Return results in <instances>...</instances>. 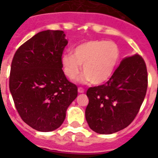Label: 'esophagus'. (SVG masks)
Wrapping results in <instances>:
<instances>
[{"label":"esophagus","mask_w":158,"mask_h":158,"mask_svg":"<svg viewBox=\"0 0 158 158\" xmlns=\"http://www.w3.org/2000/svg\"><path fill=\"white\" fill-rule=\"evenodd\" d=\"M78 92H79V94H84V89H83V88H79V89H78Z\"/></svg>","instance_id":"esophagus-1"}]
</instances>
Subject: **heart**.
Masks as SVG:
<instances>
[{
  "mask_svg": "<svg viewBox=\"0 0 158 158\" xmlns=\"http://www.w3.org/2000/svg\"><path fill=\"white\" fill-rule=\"evenodd\" d=\"M120 57V48L114 42L91 40L77 46L72 54L63 55L61 65L65 76L74 80L80 74L83 64L85 75L79 81L102 84L112 76Z\"/></svg>",
  "mask_w": 158,
  "mask_h": 158,
  "instance_id": "b5f03b06",
  "label": "heart"
}]
</instances>
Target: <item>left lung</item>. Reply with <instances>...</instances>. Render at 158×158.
I'll return each instance as SVG.
<instances>
[{
	"instance_id": "left-lung-1",
	"label": "left lung",
	"mask_w": 158,
	"mask_h": 158,
	"mask_svg": "<svg viewBox=\"0 0 158 158\" xmlns=\"http://www.w3.org/2000/svg\"><path fill=\"white\" fill-rule=\"evenodd\" d=\"M148 72L139 55L125 57L105 84L89 88L85 118L89 127L101 135L125 129L135 120L144 100Z\"/></svg>"
}]
</instances>
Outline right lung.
Returning a JSON list of instances; mask_svg holds the SVG:
<instances>
[{
    "instance_id": "obj_1",
    "label": "right lung",
    "mask_w": 158,
    "mask_h": 158,
    "mask_svg": "<svg viewBox=\"0 0 158 158\" xmlns=\"http://www.w3.org/2000/svg\"><path fill=\"white\" fill-rule=\"evenodd\" d=\"M68 41L61 30L40 32L21 45L11 63L10 91L21 119L34 130H56L78 89L62 70Z\"/></svg>"
}]
</instances>
